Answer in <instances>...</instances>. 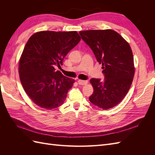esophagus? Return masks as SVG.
Wrapping results in <instances>:
<instances>
[{
    "mask_svg": "<svg viewBox=\"0 0 155 155\" xmlns=\"http://www.w3.org/2000/svg\"><path fill=\"white\" fill-rule=\"evenodd\" d=\"M78 84L79 85H87V84L88 83V81L87 80L84 81V80H80V79H79V80L78 81Z\"/></svg>",
    "mask_w": 155,
    "mask_h": 155,
    "instance_id": "1",
    "label": "esophagus"
}]
</instances>
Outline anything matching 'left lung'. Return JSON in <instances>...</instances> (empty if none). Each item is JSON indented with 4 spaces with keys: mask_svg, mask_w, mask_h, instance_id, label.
<instances>
[{
    "mask_svg": "<svg viewBox=\"0 0 155 155\" xmlns=\"http://www.w3.org/2000/svg\"><path fill=\"white\" fill-rule=\"evenodd\" d=\"M92 50L97 61L102 64L104 79L92 78L94 88L89 100L103 109L116 106L124 99L133 82L134 59L129 43L112 30L79 31Z\"/></svg>",
    "mask_w": 155,
    "mask_h": 155,
    "instance_id": "8db88e82",
    "label": "left lung"
}]
</instances>
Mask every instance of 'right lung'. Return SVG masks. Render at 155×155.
Listing matches in <instances>:
<instances>
[{
    "label": "right lung",
    "mask_w": 155,
    "mask_h": 155,
    "mask_svg": "<svg viewBox=\"0 0 155 155\" xmlns=\"http://www.w3.org/2000/svg\"><path fill=\"white\" fill-rule=\"evenodd\" d=\"M81 38L77 31H43L32 35L23 50L18 73L25 91L34 103L46 109L63 104L74 80L64 76L55 67Z\"/></svg>",
    "instance_id": "add662e5"
}]
</instances>
